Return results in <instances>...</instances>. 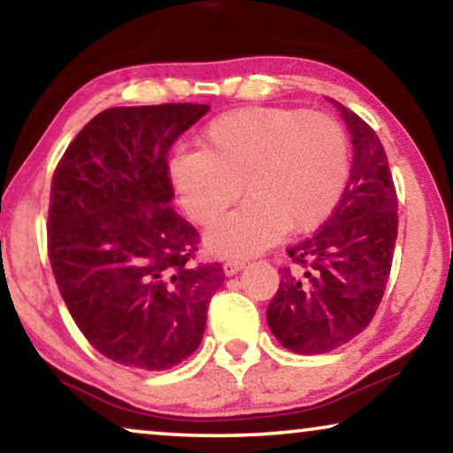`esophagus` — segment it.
I'll return each mask as SVG.
<instances>
[{
  "label": "esophagus",
  "mask_w": 453,
  "mask_h": 453,
  "mask_svg": "<svg viewBox=\"0 0 453 453\" xmlns=\"http://www.w3.org/2000/svg\"><path fill=\"white\" fill-rule=\"evenodd\" d=\"M243 265H245V262H241V259H226V262L222 264V270H225L226 276H233V274H237Z\"/></svg>",
  "instance_id": "1"
}]
</instances>
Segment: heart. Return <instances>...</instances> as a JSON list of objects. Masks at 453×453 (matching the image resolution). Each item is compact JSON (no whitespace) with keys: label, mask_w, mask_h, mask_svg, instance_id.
<instances>
[{"label":"heart","mask_w":453,"mask_h":453,"mask_svg":"<svg viewBox=\"0 0 453 453\" xmlns=\"http://www.w3.org/2000/svg\"><path fill=\"white\" fill-rule=\"evenodd\" d=\"M197 144L200 150H177L169 160L173 189L196 225L212 226L241 191L250 196L208 234L210 250L222 256L262 251L284 231H315L350 177L346 129L315 111H228L203 127Z\"/></svg>","instance_id":"obj_1"}]
</instances>
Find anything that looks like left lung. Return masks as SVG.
<instances>
[{"label":"left lung","instance_id":"8db88e82","mask_svg":"<svg viewBox=\"0 0 453 453\" xmlns=\"http://www.w3.org/2000/svg\"><path fill=\"white\" fill-rule=\"evenodd\" d=\"M355 144L350 179L334 214L290 247V265L265 319L284 349L324 355L371 324L398 237V196L386 150L369 123L336 103Z\"/></svg>","mask_w":453,"mask_h":453}]
</instances>
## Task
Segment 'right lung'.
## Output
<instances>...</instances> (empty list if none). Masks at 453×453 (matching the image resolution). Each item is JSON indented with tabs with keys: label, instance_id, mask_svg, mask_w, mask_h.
<instances>
[{
	"label": "right lung",
	"instance_id": "right-lung-1",
	"mask_svg": "<svg viewBox=\"0 0 453 453\" xmlns=\"http://www.w3.org/2000/svg\"><path fill=\"white\" fill-rule=\"evenodd\" d=\"M210 111L113 107L86 123L58 163L47 251L86 340L126 367L163 371L202 342L219 262H196L200 233L173 208L169 148Z\"/></svg>",
	"mask_w": 453,
	"mask_h": 453
}]
</instances>
